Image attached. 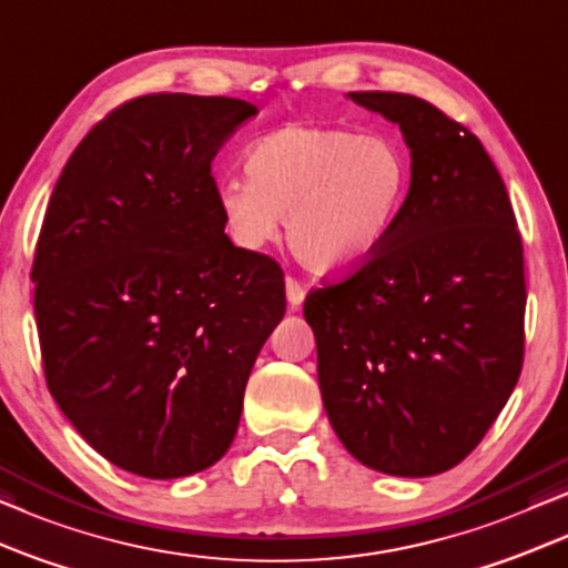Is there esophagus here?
Masks as SVG:
<instances>
[{
	"label": "esophagus",
	"mask_w": 568,
	"mask_h": 568,
	"mask_svg": "<svg viewBox=\"0 0 568 568\" xmlns=\"http://www.w3.org/2000/svg\"><path fill=\"white\" fill-rule=\"evenodd\" d=\"M285 296H288V304L293 312H298L301 304H304V298H306L304 285H301L296 277H285Z\"/></svg>",
	"instance_id": "esophagus-1"
}]
</instances>
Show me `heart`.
Listing matches in <instances>:
<instances>
[{"mask_svg": "<svg viewBox=\"0 0 568 568\" xmlns=\"http://www.w3.org/2000/svg\"><path fill=\"white\" fill-rule=\"evenodd\" d=\"M244 171L246 181L215 189L229 239L262 252L285 217L293 256L320 275H347L382 252L413 181L410 158L392 138L301 121L256 138Z\"/></svg>", "mask_w": 568, "mask_h": 568, "instance_id": "b5f03b06", "label": "heart"}]
</instances>
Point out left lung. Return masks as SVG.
I'll return each instance as SVG.
<instances>
[{
    "instance_id": "8db88e82",
    "label": "left lung",
    "mask_w": 568,
    "mask_h": 568,
    "mask_svg": "<svg viewBox=\"0 0 568 568\" xmlns=\"http://www.w3.org/2000/svg\"><path fill=\"white\" fill-rule=\"evenodd\" d=\"M347 98L399 126L413 181L382 252L306 296L322 403L361 465L426 478L478 447L519 379L521 239L473 132L415 95Z\"/></svg>"
}]
</instances>
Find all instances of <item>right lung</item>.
I'll return each instance as SVG.
<instances>
[{"mask_svg": "<svg viewBox=\"0 0 568 568\" xmlns=\"http://www.w3.org/2000/svg\"><path fill=\"white\" fill-rule=\"evenodd\" d=\"M256 109L142 95L88 132L36 246V322L59 410L121 470H207L236 436L283 270L225 236L210 163Z\"/></svg>", "mask_w": 568, "mask_h": 568, "instance_id": "obj_1", "label": "right lung"}]
</instances>
